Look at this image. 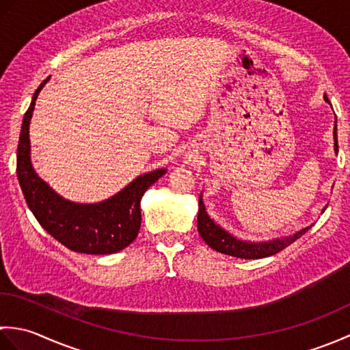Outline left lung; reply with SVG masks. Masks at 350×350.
Segmentation results:
<instances>
[{
	"label": "left lung",
	"instance_id": "obj_1",
	"mask_svg": "<svg viewBox=\"0 0 350 350\" xmlns=\"http://www.w3.org/2000/svg\"><path fill=\"white\" fill-rule=\"evenodd\" d=\"M325 100L329 102L328 98L325 96ZM337 120V118H336ZM334 150L338 153V141H337V122L334 126ZM325 212V209H323ZM197 228L200 236L203 237V241L209 245V247L215 251L222 252V254L239 257V258H263L277 254V252L282 251L290 243H293L296 239L307 233L310 227H306L296 232L292 236L278 237V239H272L269 242H248L241 241L226 232L224 228H221L218 224H215V221L211 219L209 215L206 212V207L203 203L202 196L198 197V217H197Z\"/></svg>",
	"mask_w": 350,
	"mask_h": 350
}]
</instances>
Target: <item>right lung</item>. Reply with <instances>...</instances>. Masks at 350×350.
Listing matches in <instances>:
<instances>
[{"label":"right lung","instance_id":"obj_1","mask_svg":"<svg viewBox=\"0 0 350 350\" xmlns=\"http://www.w3.org/2000/svg\"><path fill=\"white\" fill-rule=\"evenodd\" d=\"M48 79L36 90L22 122L16 154V174L22 194L39 224L66 248L94 256L113 254L135 241L141 227V197L167 170H154L139 176L114 197L96 204L73 203L58 196L36 174L29 159V120L37 96Z\"/></svg>","mask_w":350,"mask_h":350}]
</instances>
